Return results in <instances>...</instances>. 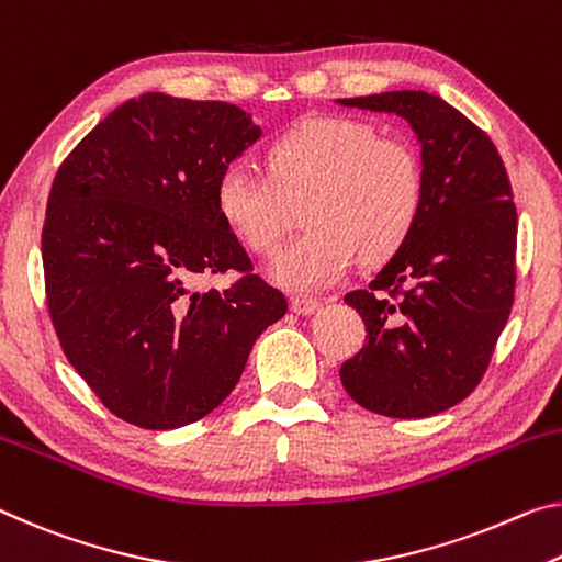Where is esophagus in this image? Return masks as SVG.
Listing matches in <instances>:
<instances>
[{
  "instance_id": "esophagus-1",
  "label": "esophagus",
  "mask_w": 562,
  "mask_h": 562,
  "mask_svg": "<svg viewBox=\"0 0 562 562\" xmlns=\"http://www.w3.org/2000/svg\"><path fill=\"white\" fill-rule=\"evenodd\" d=\"M290 310L295 315H313L319 310V300L313 297H292L290 300Z\"/></svg>"
}]
</instances>
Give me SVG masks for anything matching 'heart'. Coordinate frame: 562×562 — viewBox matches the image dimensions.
I'll return each instance as SVG.
<instances>
[{"mask_svg":"<svg viewBox=\"0 0 562 562\" xmlns=\"http://www.w3.org/2000/svg\"><path fill=\"white\" fill-rule=\"evenodd\" d=\"M305 200V235L272 262V280L317 292L350 270L355 257L380 262L413 235L425 207V167L405 137L368 122L310 117L267 147V175L229 162L215 182V210L255 255H272L290 229V204Z\"/></svg>","mask_w":562,"mask_h":562,"instance_id":"1","label":"heart"}]
</instances>
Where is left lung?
<instances>
[{
	"instance_id": "1",
	"label": "left lung",
	"mask_w": 562,
	"mask_h": 562,
	"mask_svg": "<svg viewBox=\"0 0 562 562\" xmlns=\"http://www.w3.org/2000/svg\"><path fill=\"white\" fill-rule=\"evenodd\" d=\"M395 112L423 145L425 207L413 235L368 290L362 350L342 362L355 403L387 417H430L480 385L515 300L518 212L497 149L440 97L403 89L340 100Z\"/></svg>"
}]
</instances>
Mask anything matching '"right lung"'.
<instances>
[{
  "instance_id": "right-lung-1",
  "label": "right lung",
  "mask_w": 562,
  "mask_h": 562,
  "mask_svg": "<svg viewBox=\"0 0 562 562\" xmlns=\"http://www.w3.org/2000/svg\"><path fill=\"white\" fill-rule=\"evenodd\" d=\"M260 137L239 106L147 92L79 142L52 182L44 295L100 403L145 430L198 423L243 375L280 290L215 210V182ZM237 273L225 291L200 279Z\"/></svg>"
}]
</instances>
